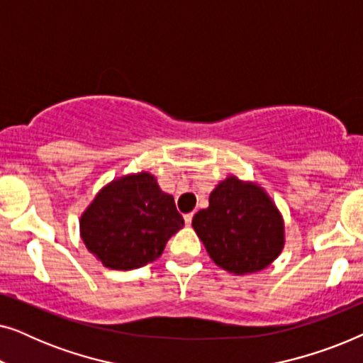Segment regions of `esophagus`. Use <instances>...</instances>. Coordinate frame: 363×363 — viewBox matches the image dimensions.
<instances>
[{
  "instance_id": "1",
  "label": "esophagus",
  "mask_w": 363,
  "mask_h": 363,
  "mask_svg": "<svg viewBox=\"0 0 363 363\" xmlns=\"http://www.w3.org/2000/svg\"><path fill=\"white\" fill-rule=\"evenodd\" d=\"M183 218H185V225L190 226L191 225V220H193V213H188V215H185Z\"/></svg>"
}]
</instances>
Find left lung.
Masks as SVG:
<instances>
[{"label": "left lung", "instance_id": "left-lung-1", "mask_svg": "<svg viewBox=\"0 0 363 363\" xmlns=\"http://www.w3.org/2000/svg\"><path fill=\"white\" fill-rule=\"evenodd\" d=\"M191 226L215 264L238 276L264 269L284 247V221L274 201L256 183L233 175L218 183Z\"/></svg>", "mask_w": 363, "mask_h": 363}]
</instances>
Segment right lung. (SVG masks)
Wrapping results in <instances>:
<instances>
[{
  "mask_svg": "<svg viewBox=\"0 0 363 363\" xmlns=\"http://www.w3.org/2000/svg\"><path fill=\"white\" fill-rule=\"evenodd\" d=\"M185 221L173 196L148 172L117 178L81 216L84 245L106 267L137 269L155 261Z\"/></svg>",
  "mask_w": 363,
  "mask_h": 363,
  "instance_id": "obj_1",
  "label": "right lung"
}]
</instances>
